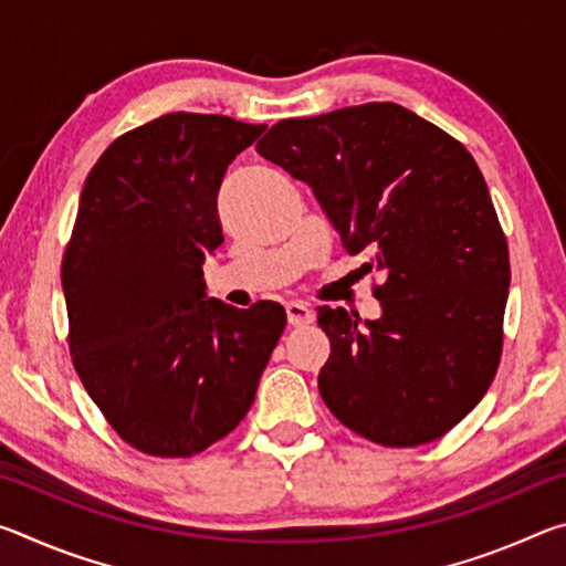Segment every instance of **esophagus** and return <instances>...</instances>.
<instances>
[{
  "label": "esophagus",
  "instance_id": "1",
  "mask_svg": "<svg viewBox=\"0 0 566 566\" xmlns=\"http://www.w3.org/2000/svg\"><path fill=\"white\" fill-rule=\"evenodd\" d=\"M286 322H290V327H306L314 322V312L306 304L290 302L286 304Z\"/></svg>",
  "mask_w": 566,
  "mask_h": 566
}]
</instances>
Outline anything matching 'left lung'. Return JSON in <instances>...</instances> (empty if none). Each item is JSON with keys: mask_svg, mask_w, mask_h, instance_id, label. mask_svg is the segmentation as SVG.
<instances>
[{"mask_svg": "<svg viewBox=\"0 0 566 566\" xmlns=\"http://www.w3.org/2000/svg\"><path fill=\"white\" fill-rule=\"evenodd\" d=\"M312 187L347 252L379 272L381 317L319 306L324 405L381 447L434 442L500 369L510 249L462 142L395 102L282 119L256 145Z\"/></svg>", "mask_w": 566, "mask_h": 566, "instance_id": "left-lung-1", "label": "left lung"}]
</instances>
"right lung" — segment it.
<instances>
[{
	"mask_svg": "<svg viewBox=\"0 0 566 566\" xmlns=\"http://www.w3.org/2000/svg\"><path fill=\"white\" fill-rule=\"evenodd\" d=\"M266 124L171 112L124 132L92 167L62 256L72 364L124 442L195 457L244 419L286 327L284 306L207 300L224 242V171Z\"/></svg>",
	"mask_w": 566,
	"mask_h": 566,
	"instance_id": "1",
	"label": "right lung"
}]
</instances>
